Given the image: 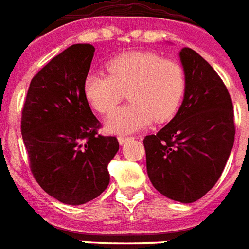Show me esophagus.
Here are the masks:
<instances>
[{"label": "esophagus", "instance_id": "34e87169", "mask_svg": "<svg viewBox=\"0 0 249 249\" xmlns=\"http://www.w3.org/2000/svg\"><path fill=\"white\" fill-rule=\"evenodd\" d=\"M131 139H133L131 137H126V135H119V137H118V141H119V143L121 144H124L127 141H131Z\"/></svg>", "mask_w": 249, "mask_h": 249}]
</instances>
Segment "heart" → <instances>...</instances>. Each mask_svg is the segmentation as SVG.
Returning <instances> with one entry per match:
<instances>
[{"label":"heart","mask_w":249,"mask_h":249,"mask_svg":"<svg viewBox=\"0 0 249 249\" xmlns=\"http://www.w3.org/2000/svg\"><path fill=\"white\" fill-rule=\"evenodd\" d=\"M108 75L89 73L84 95L96 111L108 114L127 92L130 105L114 111L106 121L115 134L134 133L176 115L186 91V72L176 60L163 59L150 51H131L107 63Z\"/></svg>","instance_id":"obj_1"}]
</instances>
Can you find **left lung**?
<instances>
[{"label": "left lung", "mask_w": 249, "mask_h": 249, "mask_svg": "<svg viewBox=\"0 0 249 249\" xmlns=\"http://www.w3.org/2000/svg\"><path fill=\"white\" fill-rule=\"evenodd\" d=\"M186 91L179 110L157 134L143 139L147 174L167 198L195 202L212 189L234 142V114L225 84L206 60L184 48Z\"/></svg>", "instance_id": "1"}]
</instances>
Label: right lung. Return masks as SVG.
Instances as JSON below:
<instances>
[{
    "label": "right lung",
    "instance_id": "right-lung-1",
    "mask_svg": "<svg viewBox=\"0 0 249 249\" xmlns=\"http://www.w3.org/2000/svg\"><path fill=\"white\" fill-rule=\"evenodd\" d=\"M93 48L73 44L33 76L21 111V134L33 177L68 205L96 198L110 182L107 166L116 137L98 133L100 122L84 95Z\"/></svg>",
    "mask_w": 249,
    "mask_h": 249
}]
</instances>
